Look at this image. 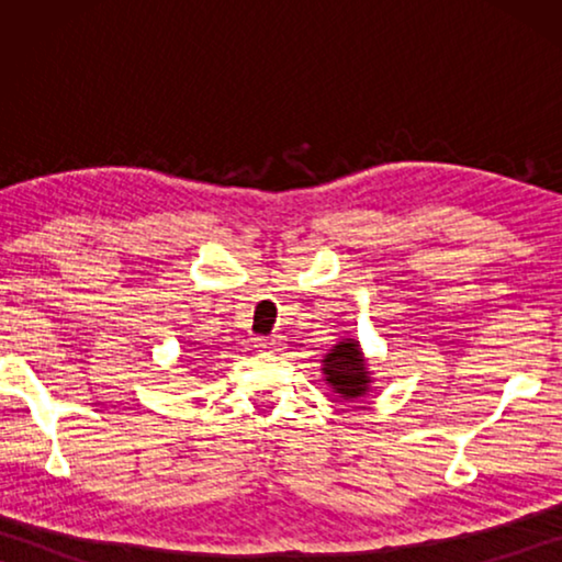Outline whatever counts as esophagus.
<instances>
[{
	"instance_id": "34e87169",
	"label": "esophagus",
	"mask_w": 562,
	"mask_h": 562,
	"mask_svg": "<svg viewBox=\"0 0 562 562\" xmlns=\"http://www.w3.org/2000/svg\"><path fill=\"white\" fill-rule=\"evenodd\" d=\"M258 348L260 350H276V348H279V337H276V335L258 337Z\"/></svg>"
}]
</instances>
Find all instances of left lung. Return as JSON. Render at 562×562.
<instances>
[{"mask_svg":"<svg viewBox=\"0 0 562 562\" xmlns=\"http://www.w3.org/2000/svg\"><path fill=\"white\" fill-rule=\"evenodd\" d=\"M322 373L327 375L329 386H333L337 394H342L345 398L363 396L368 383H371L358 342L352 340L335 345L333 352L325 358V368H322Z\"/></svg>","mask_w":562,"mask_h":562,"instance_id":"8db88e82","label":"left lung"}]
</instances>
